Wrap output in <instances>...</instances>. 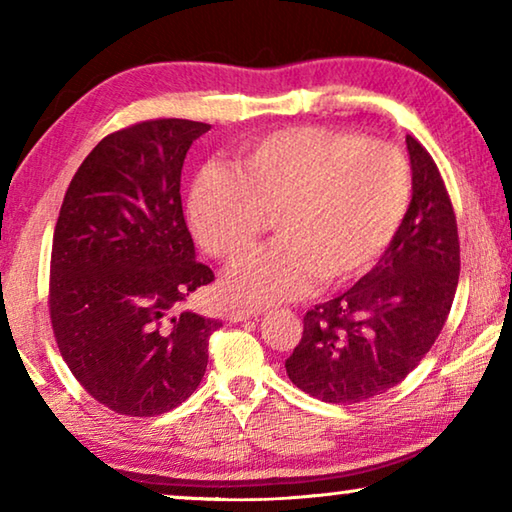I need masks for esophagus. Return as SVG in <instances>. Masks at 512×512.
<instances>
[{"label": "esophagus", "mask_w": 512, "mask_h": 512, "mask_svg": "<svg viewBox=\"0 0 512 512\" xmlns=\"http://www.w3.org/2000/svg\"><path fill=\"white\" fill-rule=\"evenodd\" d=\"M259 314H262V311H259V309H232L230 314H228V318L232 320V323H246V320H253Z\"/></svg>", "instance_id": "esophagus-1"}]
</instances>
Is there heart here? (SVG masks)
I'll use <instances>...</instances> for the list:
<instances>
[{
  "label": "heart",
  "instance_id": "1",
  "mask_svg": "<svg viewBox=\"0 0 512 512\" xmlns=\"http://www.w3.org/2000/svg\"><path fill=\"white\" fill-rule=\"evenodd\" d=\"M411 201V169L388 142L320 126L282 128L239 151L235 169L205 164L189 189V225L212 257L235 262L273 216L277 239L225 275V296L275 305L345 284L391 244Z\"/></svg>",
  "mask_w": 512,
  "mask_h": 512
}]
</instances>
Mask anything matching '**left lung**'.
Masks as SVG:
<instances>
[{"label":"left lung","instance_id":"8db88e82","mask_svg":"<svg viewBox=\"0 0 512 512\" xmlns=\"http://www.w3.org/2000/svg\"><path fill=\"white\" fill-rule=\"evenodd\" d=\"M413 196L384 255L352 289L316 305L284 363L300 391L354 404L400 384L443 332L461 246L452 201L427 149L406 135Z\"/></svg>","mask_w":512,"mask_h":512}]
</instances>
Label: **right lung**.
Wrapping results in <instances>:
<instances>
[{
	"mask_svg": "<svg viewBox=\"0 0 512 512\" xmlns=\"http://www.w3.org/2000/svg\"><path fill=\"white\" fill-rule=\"evenodd\" d=\"M210 124L142 121L94 146L67 187L54 230L51 327L94 400L151 418L192 395L219 320L183 309L214 280L196 262L183 201L185 155Z\"/></svg>",
	"mask_w": 512,
	"mask_h": 512,
	"instance_id": "1",
	"label": "right lung"
}]
</instances>
